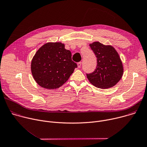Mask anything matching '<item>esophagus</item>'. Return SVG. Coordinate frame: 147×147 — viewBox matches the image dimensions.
Wrapping results in <instances>:
<instances>
[{"mask_svg":"<svg viewBox=\"0 0 147 147\" xmlns=\"http://www.w3.org/2000/svg\"><path fill=\"white\" fill-rule=\"evenodd\" d=\"M77 66H78V68H80L81 67V62H78V63H77Z\"/></svg>","mask_w":147,"mask_h":147,"instance_id":"1","label":"esophagus"}]
</instances>
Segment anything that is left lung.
<instances>
[{
    "mask_svg": "<svg viewBox=\"0 0 147 147\" xmlns=\"http://www.w3.org/2000/svg\"><path fill=\"white\" fill-rule=\"evenodd\" d=\"M97 58V66L94 71L86 74L89 82L97 88L107 89L115 85L122 77L123 69L120 57L111 45L100 42L89 44Z\"/></svg>",
    "mask_w": 147,
    "mask_h": 147,
    "instance_id": "obj_1",
    "label": "left lung"
}]
</instances>
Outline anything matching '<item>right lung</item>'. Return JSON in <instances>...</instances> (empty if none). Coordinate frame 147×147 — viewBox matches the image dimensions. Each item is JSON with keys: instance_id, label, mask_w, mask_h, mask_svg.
<instances>
[{"instance_id": "obj_1", "label": "right lung", "mask_w": 147, "mask_h": 147, "mask_svg": "<svg viewBox=\"0 0 147 147\" xmlns=\"http://www.w3.org/2000/svg\"><path fill=\"white\" fill-rule=\"evenodd\" d=\"M77 67L71 53L61 42H48L36 52L31 63L36 82L46 89H57L65 83Z\"/></svg>"}]
</instances>
